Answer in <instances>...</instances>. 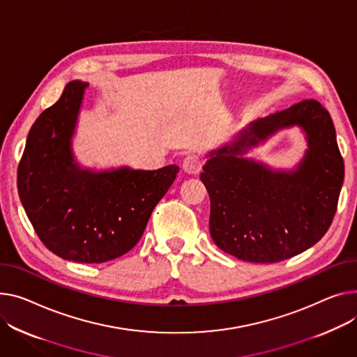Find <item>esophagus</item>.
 Wrapping results in <instances>:
<instances>
[{"label": "esophagus", "mask_w": 357, "mask_h": 357, "mask_svg": "<svg viewBox=\"0 0 357 357\" xmlns=\"http://www.w3.org/2000/svg\"><path fill=\"white\" fill-rule=\"evenodd\" d=\"M202 165H204V159L199 155H188L183 159L182 163V168L186 174H198L202 169Z\"/></svg>", "instance_id": "obj_1"}]
</instances>
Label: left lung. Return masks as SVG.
<instances>
[{
    "label": "left lung",
    "mask_w": 357,
    "mask_h": 357,
    "mask_svg": "<svg viewBox=\"0 0 357 357\" xmlns=\"http://www.w3.org/2000/svg\"><path fill=\"white\" fill-rule=\"evenodd\" d=\"M300 124L309 151L293 174L273 173L238 158L280 127ZM344 178L330 113L304 99L254 122L248 130L211 152L201 181L211 199L209 232L222 251L248 263H278L313 247L337 209Z\"/></svg>",
    "instance_id": "8db88e82"
}]
</instances>
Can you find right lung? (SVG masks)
Here are the masks:
<instances>
[{"label":"right lung","mask_w":357,"mask_h":357,"mask_svg":"<svg viewBox=\"0 0 357 357\" xmlns=\"http://www.w3.org/2000/svg\"><path fill=\"white\" fill-rule=\"evenodd\" d=\"M89 84L70 82L30 129L17 186L41 243L76 263L98 264L130 251L179 168L94 174L73 162L70 140Z\"/></svg>","instance_id":"add662e5"}]
</instances>
